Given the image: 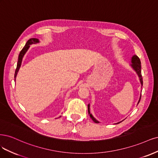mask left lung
Wrapping results in <instances>:
<instances>
[{
  "label": "left lung",
  "instance_id": "obj_1",
  "mask_svg": "<svg viewBox=\"0 0 158 158\" xmlns=\"http://www.w3.org/2000/svg\"><path fill=\"white\" fill-rule=\"evenodd\" d=\"M130 65H131V66L132 67V68H133L135 71V72L136 73V74L138 75L139 77L140 84L142 86V84H143V81H142V75H141V62H140V60L139 58L136 55H133V56H132V58H131V64ZM141 87H142V86H141ZM140 98H141V94H140V98H139V100L138 102V104L139 103V102L140 100ZM88 112H89V115L90 117V118L93 119V121L94 122V123H100V122L98 120H96L94 118L93 115H92V114L90 113V104H88ZM121 121L118 122V123H117V124L121 123Z\"/></svg>",
  "mask_w": 158,
  "mask_h": 158
}]
</instances>
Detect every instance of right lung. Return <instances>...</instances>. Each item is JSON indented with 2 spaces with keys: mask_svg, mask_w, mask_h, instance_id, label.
Instances as JSON below:
<instances>
[{
  "mask_svg": "<svg viewBox=\"0 0 158 158\" xmlns=\"http://www.w3.org/2000/svg\"><path fill=\"white\" fill-rule=\"evenodd\" d=\"M40 41L38 39L36 38H32V39H30L29 40H27V42L25 44V45L24 46V47L23 48V49L21 50V52H20L19 54V56H18V64H17V68L16 69V72H15V74H14V81H16V76L17 74L19 72V69L21 67V65H22V60L24 56V55L25 54V53L27 52V51L28 50V49L30 47V45L33 44H37L39 43Z\"/></svg>",
  "mask_w": 158,
  "mask_h": 158,
  "instance_id": "1",
  "label": "right lung"
}]
</instances>
